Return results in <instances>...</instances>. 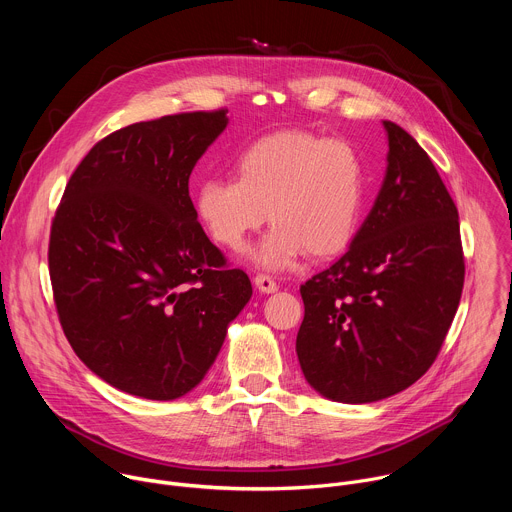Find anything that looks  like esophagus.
Wrapping results in <instances>:
<instances>
[{
  "instance_id": "esophagus-1",
  "label": "esophagus",
  "mask_w": 512,
  "mask_h": 512,
  "mask_svg": "<svg viewBox=\"0 0 512 512\" xmlns=\"http://www.w3.org/2000/svg\"><path fill=\"white\" fill-rule=\"evenodd\" d=\"M255 285L259 291H263V294H273V291H277V281L271 277V275H265V273H257L255 275Z\"/></svg>"
}]
</instances>
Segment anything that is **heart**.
I'll list each match as a JSON object with an SVG mask.
<instances>
[{
  "label": "heart",
  "instance_id": "b5f03b06",
  "mask_svg": "<svg viewBox=\"0 0 512 512\" xmlns=\"http://www.w3.org/2000/svg\"><path fill=\"white\" fill-rule=\"evenodd\" d=\"M235 178L196 188V212L208 235L241 249L265 218L273 225L257 251L265 267H285L302 251L330 257L356 233L367 194V168L344 139L281 131L257 139L237 158Z\"/></svg>",
  "mask_w": 512,
  "mask_h": 512
}]
</instances>
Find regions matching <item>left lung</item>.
Returning a JSON list of instances; mask_svg holds the SVG:
<instances>
[{"label":"left lung","instance_id":"obj_1","mask_svg":"<svg viewBox=\"0 0 512 512\" xmlns=\"http://www.w3.org/2000/svg\"><path fill=\"white\" fill-rule=\"evenodd\" d=\"M387 174L348 251L300 291L296 350L306 381L340 403H373L421 379L442 350L464 287L458 208L399 125Z\"/></svg>","mask_w":512,"mask_h":512}]
</instances>
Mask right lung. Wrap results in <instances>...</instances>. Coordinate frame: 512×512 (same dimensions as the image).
Returning <instances> with one entry per match:
<instances>
[{"instance_id":"1","label":"right lung","mask_w":512,"mask_h":512,"mask_svg":"<svg viewBox=\"0 0 512 512\" xmlns=\"http://www.w3.org/2000/svg\"><path fill=\"white\" fill-rule=\"evenodd\" d=\"M227 109L166 115L97 141L56 208L48 269L72 350L119 391H192L251 300L243 269L210 243L188 180Z\"/></svg>"}]
</instances>
